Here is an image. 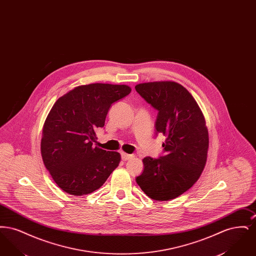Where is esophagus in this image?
Segmentation results:
<instances>
[{"label":"esophagus","instance_id":"esophagus-1","mask_svg":"<svg viewBox=\"0 0 256 256\" xmlns=\"http://www.w3.org/2000/svg\"><path fill=\"white\" fill-rule=\"evenodd\" d=\"M134 158L132 154H126V152H122V159L124 161H126V160H130Z\"/></svg>","mask_w":256,"mask_h":256}]
</instances>
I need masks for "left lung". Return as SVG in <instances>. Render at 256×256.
Wrapping results in <instances>:
<instances>
[{
	"instance_id": "8db88e82",
	"label": "left lung",
	"mask_w": 256,
	"mask_h": 256,
	"mask_svg": "<svg viewBox=\"0 0 256 256\" xmlns=\"http://www.w3.org/2000/svg\"><path fill=\"white\" fill-rule=\"evenodd\" d=\"M139 95L158 111L156 130L166 136L165 154L143 158L144 170L136 182L154 200H170L189 190L206 167L209 146L204 116L195 98L174 82L135 86Z\"/></svg>"
}]
</instances>
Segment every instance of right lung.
<instances>
[{"label": "right lung", "instance_id": "add662e5", "mask_svg": "<svg viewBox=\"0 0 256 256\" xmlns=\"http://www.w3.org/2000/svg\"><path fill=\"white\" fill-rule=\"evenodd\" d=\"M130 91L124 84H91L74 87L54 102L43 126L41 156L61 190L73 196L90 194L119 166V152L93 144L111 104Z\"/></svg>", "mask_w": 256, "mask_h": 256}]
</instances>
